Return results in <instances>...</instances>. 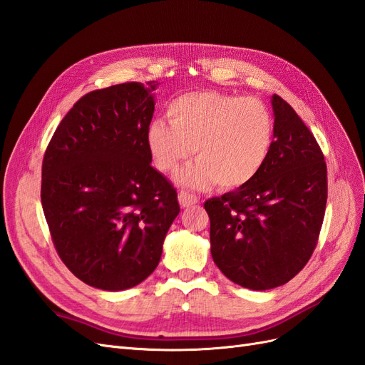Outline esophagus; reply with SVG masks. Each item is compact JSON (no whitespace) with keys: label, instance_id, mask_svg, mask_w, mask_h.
I'll list each match as a JSON object with an SVG mask.
<instances>
[{"label":"esophagus","instance_id":"1","mask_svg":"<svg viewBox=\"0 0 365 365\" xmlns=\"http://www.w3.org/2000/svg\"><path fill=\"white\" fill-rule=\"evenodd\" d=\"M178 200H180V204H181V207L182 208H187V207H190V205H195L197 201V196L196 195H193V193H187V192H180V195H178Z\"/></svg>","mask_w":365,"mask_h":365}]
</instances>
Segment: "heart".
Returning <instances> with one entry per match:
<instances>
[{
    "label": "heart",
    "mask_w": 365,
    "mask_h": 365,
    "mask_svg": "<svg viewBox=\"0 0 365 365\" xmlns=\"http://www.w3.org/2000/svg\"><path fill=\"white\" fill-rule=\"evenodd\" d=\"M170 125L153 120L148 146L163 173H175L192 157L178 181L189 187L216 182L239 189L251 182L267 164L274 145V117L259 98L217 91L187 93L169 105Z\"/></svg>",
    "instance_id": "b5f03b06"
}]
</instances>
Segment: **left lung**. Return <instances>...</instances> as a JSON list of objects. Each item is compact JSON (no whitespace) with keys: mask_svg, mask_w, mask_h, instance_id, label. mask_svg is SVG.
<instances>
[{"mask_svg":"<svg viewBox=\"0 0 365 365\" xmlns=\"http://www.w3.org/2000/svg\"><path fill=\"white\" fill-rule=\"evenodd\" d=\"M274 145L244 187L207 200L212 257L225 277L254 291L288 283L311 259L327 202V168L312 132L277 94Z\"/></svg>","mask_w":365,"mask_h":365,"instance_id":"left-lung-1","label":"left lung"}]
</instances>
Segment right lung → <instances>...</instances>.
<instances>
[{"label": "right lung", "mask_w": 365, "mask_h": 365, "mask_svg": "<svg viewBox=\"0 0 365 365\" xmlns=\"http://www.w3.org/2000/svg\"><path fill=\"white\" fill-rule=\"evenodd\" d=\"M157 85L128 82L85 94L43 155L41 202L54 248L97 289L123 291L148 279L180 213L178 193L150 165Z\"/></svg>", "instance_id": "obj_1"}]
</instances>
